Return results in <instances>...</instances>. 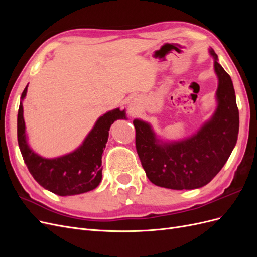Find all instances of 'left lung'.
Returning <instances> with one entry per match:
<instances>
[{"instance_id":"1","label":"left lung","mask_w":257,"mask_h":257,"mask_svg":"<svg viewBox=\"0 0 257 257\" xmlns=\"http://www.w3.org/2000/svg\"><path fill=\"white\" fill-rule=\"evenodd\" d=\"M217 107L196 134L179 142H162L149 123L135 119L136 150L149 180L161 188L193 190L219 174L234 149L239 133V110L230 76L217 62Z\"/></svg>"}]
</instances>
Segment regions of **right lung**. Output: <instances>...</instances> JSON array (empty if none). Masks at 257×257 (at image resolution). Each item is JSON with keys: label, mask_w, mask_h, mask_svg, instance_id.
<instances>
[{"label": "right lung", "mask_w": 257, "mask_h": 257, "mask_svg": "<svg viewBox=\"0 0 257 257\" xmlns=\"http://www.w3.org/2000/svg\"><path fill=\"white\" fill-rule=\"evenodd\" d=\"M28 85L21 94L17 118L18 145L30 174L43 188L59 196H71L94 190L102 181V154L106 147L111 124L126 119L125 110L115 108L99 116L94 127L82 145L71 153L54 159H45L36 154L28 145L26 124L23 119L22 99L27 95Z\"/></svg>", "instance_id": "obj_1"}]
</instances>
